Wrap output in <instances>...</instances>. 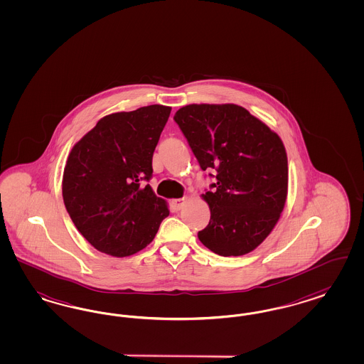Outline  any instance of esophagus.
<instances>
[{
    "instance_id": "obj_1",
    "label": "esophagus",
    "mask_w": 364,
    "mask_h": 364,
    "mask_svg": "<svg viewBox=\"0 0 364 364\" xmlns=\"http://www.w3.org/2000/svg\"><path fill=\"white\" fill-rule=\"evenodd\" d=\"M185 202H186V198H176V200H173V206L176 208V210H181L183 208Z\"/></svg>"
}]
</instances>
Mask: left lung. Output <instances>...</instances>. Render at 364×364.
<instances>
[{
  "label": "left lung",
  "instance_id": "left-lung-1",
  "mask_svg": "<svg viewBox=\"0 0 364 364\" xmlns=\"http://www.w3.org/2000/svg\"><path fill=\"white\" fill-rule=\"evenodd\" d=\"M202 170H215L200 242L220 256L254 251L278 223L287 198V155L281 137L235 104H191L174 116ZM210 176L212 174H209Z\"/></svg>",
  "mask_w": 364,
  "mask_h": 364
}]
</instances>
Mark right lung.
<instances>
[{"instance_id": "obj_1", "label": "right lung", "mask_w": 364, "mask_h": 364, "mask_svg": "<svg viewBox=\"0 0 364 364\" xmlns=\"http://www.w3.org/2000/svg\"><path fill=\"white\" fill-rule=\"evenodd\" d=\"M171 108L149 105L102 117L68 155L62 194L82 236L100 252L131 256L154 240L167 202L146 182Z\"/></svg>"}]
</instances>
